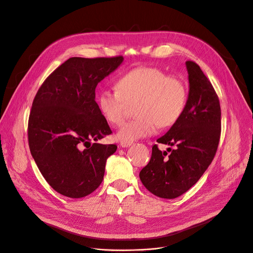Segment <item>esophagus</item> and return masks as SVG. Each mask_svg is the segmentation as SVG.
Segmentation results:
<instances>
[{
    "mask_svg": "<svg viewBox=\"0 0 253 253\" xmlns=\"http://www.w3.org/2000/svg\"><path fill=\"white\" fill-rule=\"evenodd\" d=\"M132 141H121L120 142V146L121 147H128V146H130V145H132Z\"/></svg>",
    "mask_w": 253,
    "mask_h": 253,
    "instance_id": "esophagus-1",
    "label": "esophagus"
}]
</instances>
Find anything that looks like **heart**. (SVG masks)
<instances>
[{"label":"heart","instance_id":"heart-1","mask_svg":"<svg viewBox=\"0 0 253 253\" xmlns=\"http://www.w3.org/2000/svg\"><path fill=\"white\" fill-rule=\"evenodd\" d=\"M116 88L101 89L97 102L102 116L112 125L123 122L126 104L137 102L135 114L138 117L124 123L117 133L122 141L150 136L158 126L174 125L187 106L185 81L153 66H139L127 72L117 80Z\"/></svg>","mask_w":253,"mask_h":253}]
</instances>
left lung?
Returning <instances> with one entry per match:
<instances>
[{
  "label": "left lung",
  "instance_id": "left-lung-1",
  "mask_svg": "<svg viewBox=\"0 0 253 253\" xmlns=\"http://www.w3.org/2000/svg\"><path fill=\"white\" fill-rule=\"evenodd\" d=\"M186 64L190 82L186 109L169 131L156 140L176 148H169V154L154 144L149 163L139 173L144 187L164 199L181 196L200 179L214 159L221 135L216 90L195 61Z\"/></svg>",
  "mask_w": 253,
  "mask_h": 253
}]
</instances>
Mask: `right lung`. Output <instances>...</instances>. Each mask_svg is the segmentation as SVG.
I'll return each instance as SVG.
<instances>
[{
	"label": "right lung",
	"instance_id": "obj_1",
	"mask_svg": "<svg viewBox=\"0 0 253 253\" xmlns=\"http://www.w3.org/2000/svg\"><path fill=\"white\" fill-rule=\"evenodd\" d=\"M123 56L71 57L43 82L32 103L28 143L49 186L68 198L99 188L107 158L116 144L97 141L112 134L95 101L97 84L122 63Z\"/></svg>",
	"mask_w": 253,
	"mask_h": 253
}]
</instances>
